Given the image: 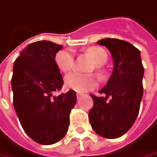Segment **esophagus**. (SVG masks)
<instances>
[{
	"label": "esophagus",
	"mask_w": 157,
	"mask_h": 157,
	"mask_svg": "<svg viewBox=\"0 0 157 157\" xmlns=\"http://www.w3.org/2000/svg\"><path fill=\"white\" fill-rule=\"evenodd\" d=\"M83 96V94H82V93H77L76 94V97H77V99H80Z\"/></svg>",
	"instance_id": "obj_1"
}]
</instances>
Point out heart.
Wrapping results in <instances>:
<instances>
[{
	"mask_svg": "<svg viewBox=\"0 0 157 157\" xmlns=\"http://www.w3.org/2000/svg\"><path fill=\"white\" fill-rule=\"evenodd\" d=\"M95 64L101 66L105 64L108 59L106 52L100 47H91L87 50ZM55 61L62 72H68L75 65V56L71 50H61L55 55ZM65 85L67 89L77 92H86L93 90L98 85V80L93 75H85L78 73L68 74L65 77Z\"/></svg>",
	"mask_w": 157,
	"mask_h": 157,
	"instance_id": "obj_1",
	"label": "heart"
}]
</instances>
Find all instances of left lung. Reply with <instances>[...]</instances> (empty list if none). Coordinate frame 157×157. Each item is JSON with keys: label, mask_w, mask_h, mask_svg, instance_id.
I'll return each instance as SVG.
<instances>
[{"label": "left lung", "mask_w": 157, "mask_h": 157, "mask_svg": "<svg viewBox=\"0 0 157 157\" xmlns=\"http://www.w3.org/2000/svg\"><path fill=\"white\" fill-rule=\"evenodd\" d=\"M98 44L110 51L114 67L106 85L99 90L105 96L90 95L94 104L89 119L98 135L116 139L132 127L139 114L144 67L140 51L132 44L117 38H104Z\"/></svg>", "instance_id": "8db88e82"}]
</instances>
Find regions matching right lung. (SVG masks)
<instances>
[{
	"mask_svg": "<svg viewBox=\"0 0 157 157\" xmlns=\"http://www.w3.org/2000/svg\"><path fill=\"white\" fill-rule=\"evenodd\" d=\"M62 47L47 40L31 43L20 52L13 67L15 111L25 133L42 145L54 144L65 136L76 103V94L72 90L52 96L64 83L55 61Z\"/></svg>",
	"mask_w": 157,
	"mask_h": 157,
	"instance_id": "add662e5",
	"label": "right lung"
}]
</instances>
